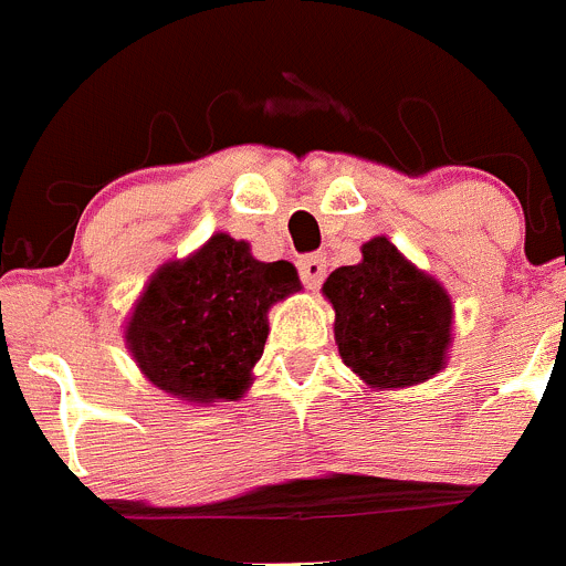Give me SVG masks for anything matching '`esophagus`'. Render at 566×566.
<instances>
[{
    "mask_svg": "<svg viewBox=\"0 0 566 566\" xmlns=\"http://www.w3.org/2000/svg\"><path fill=\"white\" fill-rule=\"evenodd\" d=\"M298 273H301V282H304L306 287L317 290V287H321L323 279H326V256H323V254L301 256Z\"/></svg>",
    "mask_w": 566,
    "mask_h": 566,
    "instance_id": "1",
    "label": "esophagus"
}]
</instances>
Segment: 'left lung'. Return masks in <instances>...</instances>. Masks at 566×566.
<instances>
[{
    "label": "left lung",
    "mask_w": 566,
    "mask_h": 566,
    "mask_svg": "<svg viewBox=\"0 0 566 566\" xmlns=\"http://www.w3.org/2000/svg\"><path fill=\"white\" fill-rule=\"evenodd\" d=\"M323 295L334 306L339 356L370 389L411 387L446 367L451 295L387 238L367 240L361 262L337 268Z\"/></svg>",
    "instance_id": "left-lung-1"
}]
</instances>
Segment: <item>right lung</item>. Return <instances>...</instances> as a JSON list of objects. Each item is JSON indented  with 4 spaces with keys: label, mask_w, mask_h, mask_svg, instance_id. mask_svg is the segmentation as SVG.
<instances>
[{
    "label": "right lung",
    "mask_w": 566,
    "mask_h": 566,
    "mask_svg": "<svg viewBox=\"0 0 566 566\" xmlns=\"http://www.w3.org/2000/svg\"><path fill=\"white\" fill-rule=\"evenodd\" d=\"M298 290L290 262L254 260L245 240L218 232L149 279L126 321V348L174 398L238 400L265 348L268 310Z\"/></svg>",
    "instance_id": "1"
}]
</instances>
